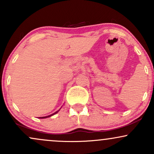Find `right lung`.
<instances>
[{"instance_id": "obj_1", "label": "right lung", "mask_w": 154, "mask_h": 154, "mask_svg": "<svg viewBox=\"0 0 154 154\" xmlns=\"http://www.w3.org/2000/svg\"><path fill=\"white\" fill-rule=\"evenodd\" d=\"M60 109H59V110H60ZM59 111H56V112H55V113H54V114H51V115H48V116H43V117H40V119H45V118H48V117H51V116L54 115V114H56V113H58V112H59Z\"/></svg>"}]
</instances>
